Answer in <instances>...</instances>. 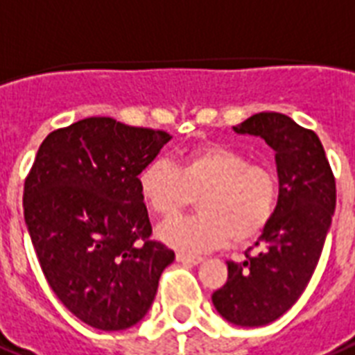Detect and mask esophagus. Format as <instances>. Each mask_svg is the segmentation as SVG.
<instances>
[{
    "label": "esophagus",
    "instance_id": "34e87169",
    "mask_svg": "<svg viewBox=\"0 0 355 355\" xmlns=\"http://www.w3.org/2000/svg\"><path fill=\"white\" fill-rule=\"evenodd\" d=\"M175 259L183 263V265H198V263H202L203 257L202 255H191V254H178L175 255Z\"/></svg>",
    "mask_w": 355,
    "mask_h": 355
}]
</instances>
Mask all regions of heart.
Listing matches in <instances>:
<instances>
[{
	"label": "heart",
	"instance_id": "obj_1",
	"mask_svg": "<svg viewBox=\"0 0 355 355\" xmlns=\"http://www.w3.org/2000/svg\"><path fill=\"white\" fill-rule=\"evenodd\" d=\"M142 200L159 216H174L198 198L200 216L163 222L157 237L181 252H207L230 241L259 237L276 215L279 180L270 166L226 144H205L148 163L139 174Z\"/></svg>",
	"mask_w": 355,
	"mask_h": 355
}]
</instances>
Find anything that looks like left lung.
<instances>
[{
  "label": "left lung",
  "instance_id": "obj_1",
  "mask_svg": "<svg viewBox=\"0 0 355 355\" xmlns=\"http://www.w3.org/2000/svg\"><path fill=\"white\" fill-rule=\"evenodd\" d=\"M261 137L276 152L279 202L257 254L227 261V282L213 293L227 322L257 328L287 313L306 291L335 211V178L315 131L282 112H259L233 128Z\"/></svg>",
  "mask_w": 355,
  "mask_h": 355
}]
</instances>
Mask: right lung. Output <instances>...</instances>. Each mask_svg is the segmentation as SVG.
Wrapping results in <instances>:
<instances>
[{"label": "right lung", "instance_id": "add662e5", "mask_svg": "<svg viewBox=\"0 0 355 355\" xmlns=\"http://www.w3.org/2000/svg\"><path fill=\"white\" fill-rule=\"evenodd\" d=\"M172 139L107 116L49 133L24 187V218L49 287L79 320L131 328L174 252L150 241L139 174Z\"/></svg>", "mask_w": 355, "mask_h": 355}]
</instances>
